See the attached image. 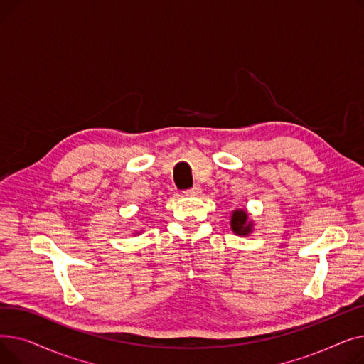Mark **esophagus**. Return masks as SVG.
<instances>
[{"instance_id": "1", "label": "esophagus", "mask_w": 364, "mask_h": 364, "mask_svg": "<svg viewBox=\"0 0 364 364\" xmlns=\"http://www.w3.org/2000/svg\"><path fill=\"white\" fill-rule=\"evenodd\" d=\"M200 192H202V188H200L199 186H193V187L187 188L184 193H186V195H188V196H198V195H200Z\"/></svg>"}]
</instances>
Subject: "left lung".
Returning a JSON list of instances; mask_svg holds the SVG:
<instances>
[{
	"label": "left lung",
	"instance_id": "left-lung-1",
	"mask_svg": "<svg viewBox=\"0 0 364 364\" xmlns=\"http://www.w3.org/2000/svg\"><path fill=\"white\" fill-rule=\"evenodd\" d=\"M246 220H247V215H246V213L243 211V209H237V211L233 213L232 228H233V232L236 235H243L245 236V235H247V233L251 232L252 225H251V223H247Z\"/></svg>",
	"mask_w": 364,
	"mask_h": 364
}]
</instances>
